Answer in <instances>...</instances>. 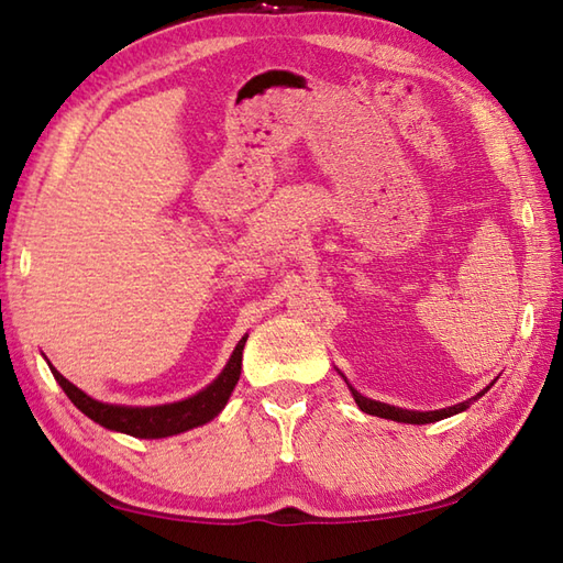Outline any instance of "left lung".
Returning a JSON list of instances; mask_svg holds the SVG:
<instances>
[{
  "label": "left lung",
  "mask_w": 563,
  "mask_h": 563,
  "mask_svg": "<svg viewBox=\"0 0 563 563\" xmlns=\"http://www.w3.org/2000/svg\"><path fill=\"white\" fill-rule=\"evenodd\" d=\"M336 373L343 377L345 385H349V389H351V394H353V399H355V404H357V409L365 411V413H369V416L389 418V421H397V423H413V426L435 423V421H442V418H450V416H454V413H462V411L470 409V404H472V401L482 399L484 394L494 387V382H492V385H488L486 389H482L479 394H476V397L466 399V401H462V404L445 406V409H435V411H411V409H399V406H391V404H385V401H375V399H367V397H363V394L357 391V389L351 385L349 379H345V375L341 373V369H336Z\"/></svg>",
  "instance_id": "1"
}]
</instances>
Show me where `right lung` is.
I'll use <instances>...</instances> for the list:
<instances>
[{"instance_id": "right-lung-1", "label": "right lung", "mask_w": 563, "mask_h": 563, "mask_svg": "<svg viewBox=\"0 0 563 563\" xmlns=\"http://www.w3.org/2000/svg\"><path fill=\"white\" fill-rule=\"evenodd\" d=\"M246 339L249 333L236 343V349L232 351L230 361H227V365L222 367V373L214 377L208 387H202L200 391L190 394V397L181 401L159 404V406H125V404L99 401L59 375L47 357L45 361L51 365L53 377L57 379V385L63 387L69 401L75 404L84 416H89L93 423L115 430V433L145 438V440H159V438L186 433L190 428L206 426L214 416H220V411L232 397L239 375H242V351H244Z\"/></svg>"}]
</instances>
